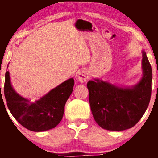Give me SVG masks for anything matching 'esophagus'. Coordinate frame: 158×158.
<instances>
[{
	"instance_id": "1",
	"label": "esophagus",
	"mask_w": 158,
	"mask_h": 158,
	"mask_svg": "<svg viewBox=\"0 0 158 158\" xmlns=\"http://www.w3.org/2000/svg\"><path fill=\"white\" fill-rule=\"evenodd\" d=\"M89 78V73L87 69H81L77 74V80L81 83L85 82Z\"/></svg>"
}]
</instances>
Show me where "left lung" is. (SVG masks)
I'll list each match as a JSON object with an SVG mask.
<instances>
[{"label": "left lung", "instance_id": "obj_1", "mask_svg": "<svg viewBox=\"0 0 158 158\" xmlns=\"http://www.w3.org/2000/svg\"><path fill=\"white\" fill-rule=\"evenodd\" d=\"M141 80L135 85L122 86L100 78L89 81V99L93 118L100 127L121 131L133 127L147 109L151 97L152 68L142 51Z\"/></svg>", "mask_w": 158, "mask_h": 158}]
</instances>
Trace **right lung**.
<instances>
[{
  "instance_id": "obj_1",
  "label": "right lung",
  "mask_w": 158,
  "mask_h": 158,
  "mask_svg": "<svg viewBox=\"0 0 158 158\" xmlns=\"http://www.w3.org/2000/svg\"><path fill=\"white\" fill-rule=\"evenodd\" d=\"M73 85L74 80L69 78L32 102L16 93L11 83L9 71H6L4 93L8 108L18 123L29 131L42 132L54 128L61 122Z\"/></svg>"
}]
</instances>
